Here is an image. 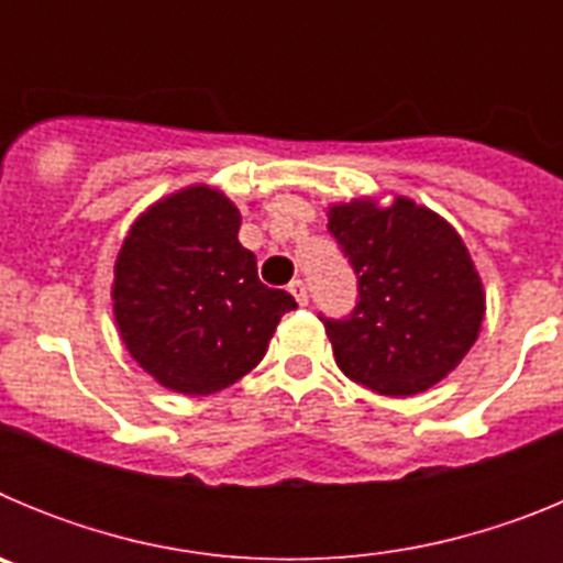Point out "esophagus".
<instances>
[{"instance_id":"esophagus-1","label":"esophagus","mask_w":563,"mask_h":563,"mask_svg":"<svg viewBox=\"0 0 563 563\" xmlns=\"http://www.w3.org/2000/svg\"><path fill=\"white\" fill-rule=\"evenodd\" d=\"M290 292H292V298H296V301L301 307H305L307 301H310V292H307V285H305V282H301V278L290 282Z\"/></svg>"}]
</instances>
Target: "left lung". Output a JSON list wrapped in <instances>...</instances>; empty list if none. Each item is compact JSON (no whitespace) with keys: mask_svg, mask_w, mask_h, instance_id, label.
<instances>
[{"mask_svg":"<svg viewBox=\"0 0 563 563\" xmlns=\"http://www.w3.org/2000/svg\"><path fill=\"white\" fill-rule=\"evenodd\" d=\"M330 233L357 273L355 312L324 321L338 369L386 397H411L451 375L479 338L485 287L449 220L397 194L327 208Z\"/></svg>","mask_w":563,"mask_h":563,"instance_id":"8db88e82","label":"left lung"}]
</instances>
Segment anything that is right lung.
<instances>
[{
	"instance_id": "1",
	"label": "right lung",
	"mask_w": 563,
	"mask_h": 563,
	"mask_svg": "<svg viewBox=\"0 0 563 563\" xmlns=\"http://www.w3.org/2000/svg\"><path fill=\"white\" fill-rule=\"evenodd\" d=\"M242 213L220 188L194 183L132 222L114 258L112 316L146 375L188 397L222 391L267 352L296 298L258 282L239 242Z\"/></svg>"
}]
</instances>
